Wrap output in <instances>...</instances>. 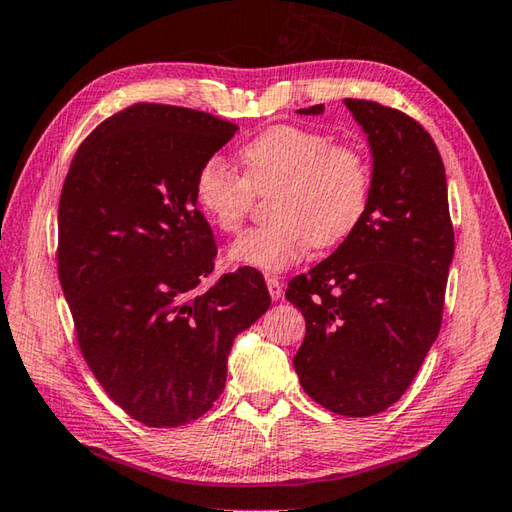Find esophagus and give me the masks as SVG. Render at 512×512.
Wrapping results in <instances>:
<instances>
[{
  "label": "esophagus",
  "instance_id": "esophagus-1",
  "mask_svg": "<svg viewBox=\"0 0 512 512\" xmlns=\"http://www.w3.org/2000/svg\"><path fill=\"white\" fill-rule=\"evenodd\" d=\"M265 283H267V289H269V296H272L274 301H278V298L283 296V285H281V281H278L276 276H267Z\"/></svg>",
  "mask_w": 512,
  "mask_h": 512
}]
</instances>
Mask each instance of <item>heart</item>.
Masks as SVG:
<instances>
[{
	"instance_id": "b5f03b06",
	"label": "heart",
	"mask_w": 512,
	"mask_h": 512,
	"mask_svg": "<svg viewBox=\"0 0 512 512\" xmlns=\"http://www.w3.org/2000/svg\"><path fill=\"white\" fill-rule=\"evenodd\" d=\"M243 176L220 158L200 165L194 200L216 229H240L256 194H272L274 223L240 236L227 260L283 272L310 247L330 249L359 227L370 200V169L359 151L318 131L278 124L238 151Z\"/></svg>"
}]
</instances>
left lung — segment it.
<instances>
[{"label":"left lung","instance_id":"left-lung-1","mask_svg":"<svg viewBox=\"0 0 512 512\" xmlns=\"http://www.w3.org/2000/svg\"><path fill=\"white\" fill-rule=\"evenodd\" d=\"M345 106L372 151L368 209L330 258L292 278L285 298L305 316L294 356L303 390L330 412L372 417L401 399L437 341L455 231L430 133L379 102Z\"/></svg>","mask_w":512,"mask_h":512}]
</instances>
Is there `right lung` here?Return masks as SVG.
<instances>
[{
  "mask_svg": "<svg viewBox=\"0 0 512 512\" xmlns=\"http://www.w3.org/2000/svg\"><path fill=\"white\" fill-rule=\"evenodd\" d=\"M236 131L202 111L133 104L80 144L66 173L57 272L77 343L144 426L178 428L214 406L234 339L272 303L254 267L195 292L216 258L196 171Z\"/></svg>",
  "mask_w": 512,
  "mask_h": 512,
  "instance_id": "1",
  "label": "right lung"
}]
</instances>
